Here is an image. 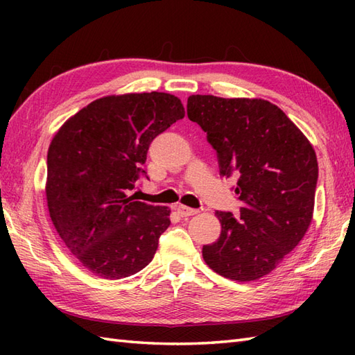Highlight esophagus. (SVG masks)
I'll list each match as a JSON object with an SVG mask.
<instances>
[{
  "instance_id": "obj_1",
  "label": "esophagus",
  "mask_w": 355,
  "mask_h": 355,
  "mask_svg": "<svg viewBox=\"0 0 355 355\" xmlns=\"http://www.w3.org/2000/svg\"><path fill=\"white\" fill-rule=\"evenodd\" d=\"M177 212H178L180 216H192V215H197L198 210H197V209H191V207L183 206V205H180V206L177 207Z\"/></svg>"
}]
</instances>
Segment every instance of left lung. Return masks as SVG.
Masks as SVG:
<instances>
[{
    "label": "left lung",
    "instance_id": "1",
    "mask_svg": "<svg viewBox=\"0 0 355 355\" xmlns=\"http://www.w3.org/2000/svg\"><path fill=\"white\" fill-rule=\"evenodd\" d=\"M187 117L218 154L223 177L238 178L239 214L216 210L221 235L202 247L218 275L238 282L273 271L311 223L318 158L305 135L276 105L262 99L195 94Z\"/></svg>",
    "mask_w": 355,
    "mask_h": 355
}]
</instances>
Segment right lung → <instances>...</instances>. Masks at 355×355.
Segmentation results:
<instances>
[{"label":"right lung","mask_w":355,"mask_h":355,"mask_svg":"<svg viewBox=\"0 0 355 355\" xmlns=\"http://www.w3.org/2000/svg\"><path fill=\"white\" fill-rule=\"evenodd\" d=\"M184 117L178 97H102L67 120L47 154V205L69 250L87 270L122 279L153 261L171 210L137 201L143 164L158 134Z\"/></svg>","instance_id":"1"}]
</instances>
